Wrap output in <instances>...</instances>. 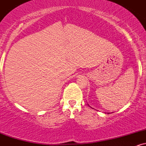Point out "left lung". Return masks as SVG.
I'll return each instance as SVG.
<instances>
[{
	"label": "left lung",
	"instance_id": "8db88e82",
	"mask_svg": "<svg viewBox=\"0 0 146 146\" xmlns=\"http://www.w3.org/2000/svg\"><path fill=\"white\" fill-rule=\"evenodd\" d=\"M108 113V114H109V113Z\"/></svg>",
	"mask_w": 146,
	"mask_h": 146
}]
</instances>
